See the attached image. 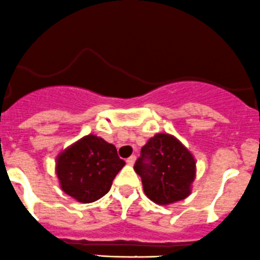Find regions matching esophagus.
I'll list each match as a JSON object with an SVG mask.
<instances>
[{
    "instance_id": "esophagus-1",
    "label": "esophagus",
    "mask_w": 260,
    "mask_h": 260,
    "mask_svg": "<svg viewBox=\"0 0 260 260\" xmlns=\"http://www.w3.org/2000/svg\"><path fill=\"white\" fill-rule=\"evenodd\" d=\"M135 159H137V157H135V155H132V157H128L127 159H126V163H127L128 166H134Z\"/></svg>"
}]
</instances>
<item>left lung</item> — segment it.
<instances>
[{
  "label": "left lung",
  "instance_id": "obj_1",
  "mask_svg": "<svg viewBox=\"0 0 260 260\" xmlns=\"http://www.w3.org/2000/svg\"><path fill=\"white\" fill-rule=\"evenodd\" d=\"M134 170L142 177L145 195L155 204L169 206L190 195L197 162L177 138L159 133L142 148Z\"/></svg>",
  "mask_w": 260,
  "mask_h": 260
}]
</instances>
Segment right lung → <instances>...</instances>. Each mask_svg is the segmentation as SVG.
<instances>
[{
  "instance_id": "add662e5",
  "label": "right lung",
  "mask_w": 260,
  "mask_h": 260,
  "mask_svg": "<svg viewBox=\"0 0 260 260\" xmlns=\"http://www.w3.org/2000/svg\"><path fill=\"white\" fill-rule=\"evenodd\" d=\"M125 160L113 144L89 134L56 158V175L63 192L79 203H93L110 191Z\"/></svg>"
}]
</instances>
